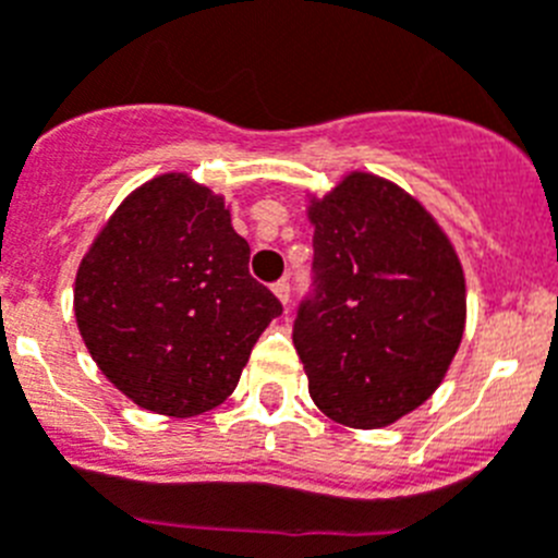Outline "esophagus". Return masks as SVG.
<instances>
[{"mask_svg": "<svg viewBox=\"0 0 558 558\" xmlns=\"http://www.w3.org/2000/svg\"><path fill=\"white\" fill-rule=\"evenodd\" d=\"M274 293H276V299L288 306L290 304V282H288V279H279V282L274 284Z\"/></svg>", "mask_w": 558, "mask_h": 558, "instance_id": "34e87169", "label": "esophagus"}]
</instances>
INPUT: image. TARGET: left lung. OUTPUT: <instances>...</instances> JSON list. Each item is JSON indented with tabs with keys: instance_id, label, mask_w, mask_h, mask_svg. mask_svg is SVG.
<instances>
[{
	"instance_id": "8db88e82",
	"label": "left lung",
	"mask_w": 558,
	"mask_h": 558,
	"mask_svg": "<svg viewBox=\"0 0 558 558\" xmlns=\"http://www.w3.org/2000/svg\"><path fill=\"white\" fill-rule=\"evenodd\" d=\"M313 293L293 342L310 396L351 428L390 426L439 387L464 331V274L421 202L349 173L310 204Z\"/></svg>"
}]
</instances>
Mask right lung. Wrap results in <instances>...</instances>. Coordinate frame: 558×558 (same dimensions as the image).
Masks as SVG:
<instances>
[{"label":"right lung","mask_w":558,"mask_h":558,"mask_svg":"<svg viewBox=\"0 0 558 558\" xmlns=\"http://www.w3.org/2000/svg\"><path fill=\"white\" fill-rule=\"evenodd\" d=\"M248 254L209 187L185 173L137 187L76 270V326L99 371L157 415L193 417L227 401L282 315L248 274Z\"/></svg>","instance_id":"1"}]
</instances>
